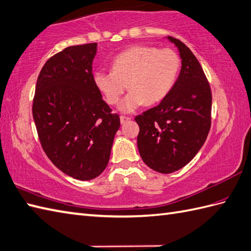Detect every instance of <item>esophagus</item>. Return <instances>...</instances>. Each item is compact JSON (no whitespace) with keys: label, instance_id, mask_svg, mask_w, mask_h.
I'll return each instance as SVG.
<instances>
[{"label":"esophagus","instance_id":"1","mask_svg":"<svg viewBox=\"0 0 251 251\" xmlns=\"http://www.w3.org/2000/svg\"><path fill=\"white\" fill-rule=\"evenodd\" d=\"M129 120H131V118H130V117H127V116H121L120 117V122L122 125L126 124V122L129 121Z\"/></svg>","mask_w":251,"mask_h":251}]
</instances>
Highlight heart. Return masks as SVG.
<instances>
[{
    "instance_id": "heart-1",
    "label": "heart",
    "mask_w": 251,
    "mask_h": 251,
    "mask_svg": "<svg viewBox=\"0 0 251 251\" xmlns=\"http://www.w3.org/2000/svg\"><path fill=\"white\" fill-rule=\"evenodd\" d=\"M180 65L179 55L171 48L134 46L115 57L111 72H96L93 81L110 105L120 102L127 85L131 92L121 102L120 109L132 111L143 104L162 101L174 88Z\"/></svg>"
}]
</instances>
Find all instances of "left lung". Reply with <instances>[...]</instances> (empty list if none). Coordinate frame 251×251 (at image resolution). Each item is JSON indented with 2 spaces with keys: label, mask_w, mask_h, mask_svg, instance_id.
I'll list each match as a JSON object with an SVG mask.
<instances>
[{
  "label": "left lung",
  "mask_w": 251,
  "mask_h": 251,
  "mask_svg": "<svg viewBox=\"0 0 251 251\" xmlns=\"http://www.w3.org/2000/svg\"><path fill=\"white\" fill-rule=\"evenodd\" d=\"M168 38L179 50V76L160 104L135 117L141 157L162 174L178 171L196 157L211 125V90L201 64L182 42Z\"/></svg>",
  "instance_id": "left-lung-1"
}]
</instances>
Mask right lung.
<instances>
[{
  "label": "right lung",
  "instance_id": "right-lung-1",
  "mask_svg": "<svg viewBox=\"0 0 251 251\" xmlns=\"http://www.w3.org/2000/svg\"><path fill=\"white\" fill-rule=\"evenodd\" d=\"M97 43L71 46L43 66L36 81L32 114L49 160L75 179L90 180L105 170L120 126L94 85Z\"/></svg>",
  "mask_w": 251,
  "mask_h": 251
}]
</instances>
